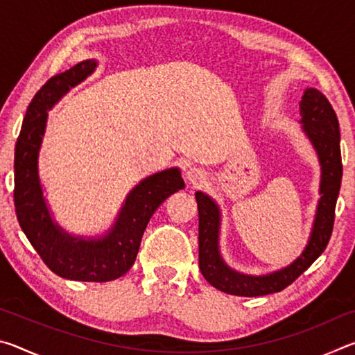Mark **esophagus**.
I'll return each instance as SVG.
<instances>
[{
    "label": "esophagus",
    "mask_w": 355,
    "mask_h": 355,
    "mask_svg": "<svg viewBox=\"0 0 355 355\" xmlns=\"http://www.w3.org/2000/svg\"><path fill=\"white\" fill-rule=\"evenodd\" d=\"M186 178H188V182L192 184H197L200 183L202 180H205V172L199 167H191V169L186 172Z\"/></svg>",
    "instance_id": "34e87169"
}]
</instances>
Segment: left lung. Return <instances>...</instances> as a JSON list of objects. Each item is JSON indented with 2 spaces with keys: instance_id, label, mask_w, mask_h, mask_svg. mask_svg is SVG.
Segmentation results:
<instances>
[{
  "instance_id": "left-lung-1",
  "label": "left lung",
  "mask_w": 355,
  "mask_h": 355,
  "mask_svg": "<svg viewBox=\"0 0 355 355\" xmlns=\"http://www.w3.org/2000/svg\"><path fill=\"white\" fill-rule=\"evenodd\" d=\"M299 106L302 130L313 144L320 158L321 199L318 202L309 244L290 266L266 275H248L228 268L219 252V207L209 196L200 191L196 192L197 207H199L200 272L209 282V285L227 294L254 297L285 290L322 254L332 235L335 205L341 186V175H343L338 119L329 100L313 87L305 89Z\"/></svg>"
}]
</instances>
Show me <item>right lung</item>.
Segmentation results:
<instances>
[{
    "label": "right lung",
    "instance_id": "add662e5",
    "mask_svg": "<svg viewBox=\"0 0 355 355\" xmlns=\"http://www.w3.org/2000/svg\"><path fill=\"white\" fill-rule=\"evenodd\" d=\"M97 67L87 59L51 76L34 95L15 146V214L29 243L59 277L78 282H110L130 271L152 214L173 192L184 188L177 167L150 175L130 191L116 224L100 238L71 236L53 220L39 180L37 158L51 110Z\"/></svg>",
    "mask_w": 355,
    "mask_h": 355
}]
</instances>
